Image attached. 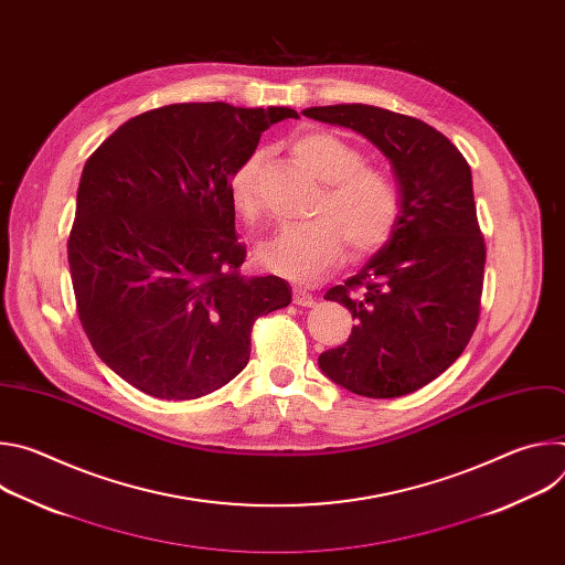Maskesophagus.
<instances>
[{
  "mask_svg": "<svg viewBox=\"0 0 565 565\" xmlns=\"http://www.w3.org/2000/svg\"><path fill=\"white\" fill-rule=\"evenodd\" d=\"M292 301L297 303V306H312L315 303V297L310 295V292H306V290H301V288H295V295H292Z\"/></svg>",
  "mask_w": 565,
  "mask_h": 565,
  "instance_id": "obj_1",
  "label": "esophagus"
}]
</instances>
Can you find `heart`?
Masks as SVG:
<instances>
[{"mask_svg": "<svg viewBox=\"0 0 565 565\" xmlns=\"http://www.w3.org/2000/svg\"><path fill=\"white\" fill-rule=\"evenodd\" d=\"M295 156L324 183L315 221L277 230L259 248V262L295 284H315L342 264L347 241L355 255H371L393 234L402 201L397 185L382 170L364 166V153L329 131H308L295 138ZM262 153H250L227 183L234 212L255 221L262 212Z\"/></svg>", "mask_w": 565, "mask_h": 565, "instance_id": "1", "label": "heart"}]
</instances>
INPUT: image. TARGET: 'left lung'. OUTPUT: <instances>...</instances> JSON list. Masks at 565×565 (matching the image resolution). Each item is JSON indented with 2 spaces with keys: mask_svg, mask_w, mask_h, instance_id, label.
I'll return each mask as SVG.
<instances>
[{
  "mask_svg": "<svg viewBox=\"0 0 565 565\" xmlns=\"http://www.w3.org/2000/svg\"><path fill=\"white\" fill-rule=\"evenodd\" d=\"M303 116L369 138L391 160L402 201L380 253L324 295L351 310L355 327L319 355V369L364 397L414 393L458 360L478 324L486 241L471 170L447 136L405 114L331 105Z\"/></svg>",
  "mask_w": 565,
  "mask_h": 565,
  "instance_id": "1",
  "label": "left lung"
}]
</instances>
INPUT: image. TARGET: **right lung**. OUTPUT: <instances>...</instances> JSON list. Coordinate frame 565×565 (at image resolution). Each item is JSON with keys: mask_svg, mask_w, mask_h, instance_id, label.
<instances>
[{"mask_svg": "<svg viewBox=\"0 0 565 565\" xmlns=\"http://www.w3.org/2000/svg\"><path fill=\"white\" fill-rule=\"evenodd\" d=\"M295 109L183 103L120 125L85 163L68 270L98 358L160 399L207 395L244 371L257 317L286 279L246 277L227 183Z\"/></svg>", "mask_w": 565, "mask_h": 565, "instance_id": "1", "label": "right lung"}]
</instances>
